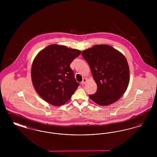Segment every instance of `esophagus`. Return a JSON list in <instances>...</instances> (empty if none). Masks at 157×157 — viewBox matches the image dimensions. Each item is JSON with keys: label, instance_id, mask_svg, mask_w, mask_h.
<instances>
[{"label": "esophagus", "instance_id": "1", "mask_svg": "<svg viewBox=\"0 0 157 157\" xmlns=\"http://www.w3.org/2000/svg\"><path fill=\"white\" fill-rule=\"evenodd\" d=\"M86 82H87V79H86V78H83V81H82V82H81V85H85V83Z\"/></svg>", "mask_w": 157, "mask_h": 157}]
</instances>
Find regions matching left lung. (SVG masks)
I'll return each instance as SVG.
<instances>
[{
    "mask_svg": "<svg viewBox=\"0 0 157 157\" xmlns=\"http://www.w3.org/2000/svg\"><path fill=\"white\" fill-rule=\"evenodd\" d=\"M90 66L97 91L89 95L101 106L117 101L126 91L129 82V68L125 56L108 45H97L82 52Z\"/></svg>",
    "mask_w": 157,
    "mask_h": 157,
    "instance_id": "1",
    "label": "left lung"
}]
</instances>
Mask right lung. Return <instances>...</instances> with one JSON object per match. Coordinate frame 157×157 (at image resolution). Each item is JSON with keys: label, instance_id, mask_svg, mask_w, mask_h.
Returning <instances> with one entry per match:
<instances>
[{"label": "right lung", "instance_id": "right-lung-1", "mask_svg": "<svg viewBox=\"0 0 157 157\" xmlns=\"http://www.w3.org/2000/svg\"><path fill=\"white\" fill-rule=\"evenodd\" d=\"M81 51L52 44L37 53L31 68L32 84L46 102L60 106L68 101L79 86L70 67Z\"/></svg>", "mask_w": 157, "mask_h": 157}]
</instances>
